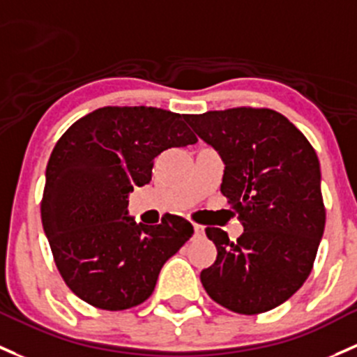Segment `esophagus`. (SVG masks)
<instances>
[{
	"mask_svg": "<svg viewBox=\"0 0 357 357\" xmlns=\"http://www.w3.org/2000/svg\"><path fill=\"white\" fill-rule=\"evenodd\" d=\"M193 229H195V236H204V232H205L204 226H200V224H195Z\"/></svg>",
	"mask_w": 357,
	"mask_h": 357,
	"instance_id": "1",
	"label": "esophagus"
}]
</instances>
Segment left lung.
Instances as JSON below:
<instances>
[{
  "label": "left lung",
  "instance_id": "8db88e82",
  "mask_svg": "<svg viewBox=\"0 0 357 357\" xmlns=\"http://www.w3.org/2000/svg\"><path fill=\"white\" fill-rule=\"evenodd\" d=\"M185 119L222 157L220 191L245 227L236 241L222 229H205L217 260L202 270V284L213 301L234 313L273 310L305 284L324 236L317 152L286 116L267 107Z\"/></svg>",
  "mask_w": 357,
  "mask_h": 357
}]
</instances>
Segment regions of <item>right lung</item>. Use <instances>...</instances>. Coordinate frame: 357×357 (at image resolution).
Instances as JSON below:
<instances>
[{
	"mask_svg": "<svg viewBox=\"0 0 357 357\" xmlns=\"http://www.w3.org/2000/svg\"><path fill=\"white\" fill-rule=\"evenodd\" d=\"M185 116L106 106L75 121L56 142L40 219L63 280L89 305L106 311L142 305L162 265L193 236L179 215L145 226L126 210L128 193L149 185L160 152L198 142Z\"/></svg>",
	"mask_w": 357,
	"mask_h": 357,
	"instance_id": "obj_1",
	"label": "right lung"
}]
</instances>
